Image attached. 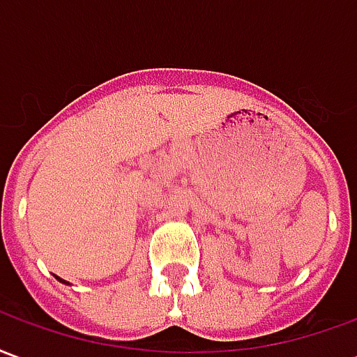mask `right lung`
Instances as JSON below:
<instances>
[{"label":"right lung","mask_w":357,"mask_h":357,"mask_svg":"<svg viewBox=\"0 0 357 357\" xmlns=\"http://www.w3.org/2000/svg\"><path fill=\"white\" fill-rule=\"evenodd\" d=\"M59 279H61V277H59ZM61 281H63V279H61ZM63 283H65V281H63Z\"/></svg>","instance_id":"add662e5"}]
</instances>
